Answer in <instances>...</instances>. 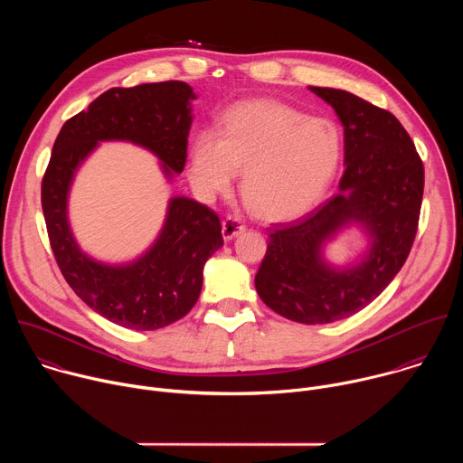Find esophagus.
<instances>
[{"mask_svg": "<svg viewBox=\"0 0 463 463\" xmlns=\"http://www.w3.org/2000/svg\"><path fill=\"white\" fill-rule=\"evenodd\" d=\"M243 229H245V225H243L241 222H238L236 218H232V216L225 218L223 223H222V234H223L225 240H232V238H234L236 234H240Z\"/></svg>", "mask_w": 463, "mask_h": 463, "instance_id": "34e87169", "label": "esophagus"}]
</instances>
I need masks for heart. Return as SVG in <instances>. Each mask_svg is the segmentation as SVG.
Wrapping results in <instances>:
<instances>
[{
	"label": "heart",
	"mask_w": 463,
	"mask_h": 463,
	"mask_svg": "<svg viewBox=\"0 0 463 463\" xmlns=\"http://www.w3.org/2000/svg\"><path fill=\"white\" fill-rule=\"evenodd\" d=\"M343 156L335 122L275 100L231 108L220 131L203 129L190 146L188 179L203 200L225 194L241 174V194L261 220L288 222L309 213L332 183Z\"/></svg>",
	"instance_id": "b5f03b06"
}]
</instances>
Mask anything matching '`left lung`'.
Instances as JSON below:
<instances>
[{"label": "left lung", "mask_w": 463, "mask_h": 463, "mask_svg": "<svg viewBox=\"0 0 463 463\" xmlns=\"http://www.w3.org/2000/svg\"><path fill=\"white\" fill-rule=\"evenodd\" d=\"M309 90L334 106L345 126L346 170L326 203L269 227L254 286L279 315L326 324L366 307L403 268L418 232L425 170L407 129L388 109L343 90ZM348 221L364 222L374 247L357 269L334 272L321 261L319 245Z\"/></svg>", "instance_id": "obj_1"}]
</instances>
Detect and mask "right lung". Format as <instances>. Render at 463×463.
Instances as JSON below:
<instances>
[{"label": "right lung", "instance_id": "add662e5", "mask_svg": "<svg viewBox=\"0 0 463 463\" xmlns=\"http://www.w3.org/2000/svg\"><path fill=\"white\" fill-rule=\"evenodd\" d=\"M192 88L179 80L111 88L65 120L42 179V211L58 268L71 289L104 318L137 332L183 318L197 302L205 261L223 245L214 211L174 197L156 245L129 266L109 268L88 258L65 216L77 166L99 141L120 139L152 150L166 174L183 172L192 124Z\"/></svg>", "mask_w": 463, "mask_h": 463}]
</instances>
